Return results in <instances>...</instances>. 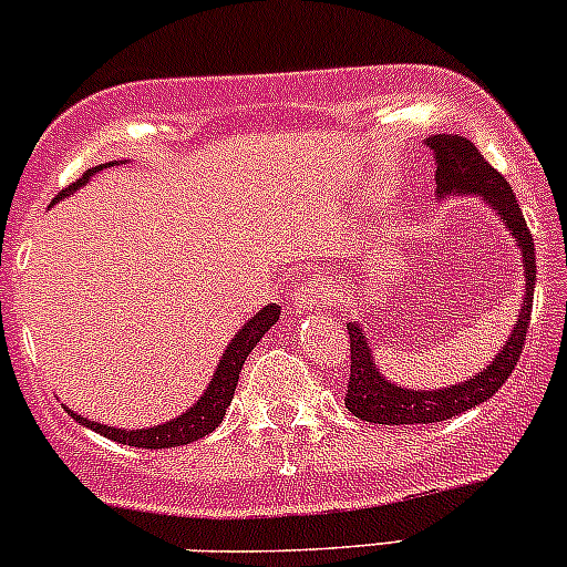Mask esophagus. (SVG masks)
I'll list each match as a JSON object with an SVG mask.
<instances>
[{
  "mask_svg": "<svg viewBox=\"0 0 567 567\" xmlns=\"http://www.w3.org/2000/svg\"><path fill=\"white\" fill-rule=\"evenodd\" d=\"M329 296V282H326L323 277H307L305 282L296 288V305H299V310H316V307L323 305Z\"/></svg>",
  "mask_w": 567,
  "mask_h": 567,
  "instance_id": "1",
  "label": "esophagus"
}]
</instances>
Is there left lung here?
<instances>
[{"label":"left lung","instance_id":"left-lung-1","mask_svg":"<svg viewBox=\"0 0 567 567\" xmlns=\"http://www.w3.org/2000/svg\"><path fill=\"white\" fill-rule=\"evenodd\" d=\"M427 147L436 158V192L442 197H447V194H480L516 236L524 257V274H527L524 307L505 348L488 368L480 370L474 379L463 381V384L444 386L436 392L403 390V386L390 384L373 364L370 342L359 329V323L348 326L351 375H348L346 386V409L359 420L379 422V425H427V422L453 420L466 409L485 403L491 394L499 392L507 375L516 370L529 331L532 296H535V241H532V233L524 221L522 205H518L511 183L480 156L472 140H463L458 134H439L427 140Z\"/></svg>","mask_w":567,"mask_h":567}]
</instances>
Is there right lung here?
<instances>
[{
    "label": "right lung",
    "instance_id": "obj_1",
    "mask_svg": "<svg viewBox=\"0 0 567 567\" xmlns=\"http://www.w3.org/2000/svg\"><path fill=\"white\" fill-rule=\"evenodd\" d=\"M99 169H104V167L87 169V173L79 177L76 183H71L68 188H62V192L54 197V203L56 199L68 197L73 188L84 186V183L90 181V175L99 173ZM277 320H279L277 305L262 307L255 318H249L247 323L241 326V331L233 337V342L227 346L225 357H221L219 364H216V373H214V379H210L208 390H205L203 398H199L197 403L186 411V414H181L173 422H164V425H156V427H140V431H120V427H109V425H101V422L84 420L82 414H73V411H68V414H71L76 422H82V425H87L90 431L101 433V436L112 439V442H117V444H128V447L167 450V447H181V444L197 442V439L208 436V433H214L216 427H219L221 416H225L227 405H230L233 394H236V384H238V375H241L244 362H247L251 348L260 342V337L266 334V331L271 329Z\"/></svg>",
    "mask_w": 567,
    "mask_h": 567
}]
</instances>
